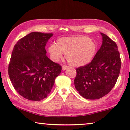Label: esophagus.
<instances>
[{"label": "esophagus", "instance_id": "esophagus-1", "mask_svg": "<svg viewBox=\"0 0 130 130\" xmlns=\"http://www.w3.org/2000/svg\"><path fill=\"white\" fill-rule=\"evenodd\" d=\"M68 68V67L67 66H66V65H62V69L63 71H65L66 69H67Z\"/></svg>", "mask_w": 130, "mask_h": 130}]
</instances>
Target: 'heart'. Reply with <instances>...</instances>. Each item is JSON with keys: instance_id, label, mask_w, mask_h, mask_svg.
Returning a JSON list of instances; mask_svg holds the SVG:
<instances>
[{"instance_id": "obj_1", "label": "heart", "mask_w": 130, "mask_h": 130, "mask_svg": "<svg viewBox=\"0 0 130 130\" xmlns=\"http://www.w3.org/2000/svg\"><path fill=\"white\" fill-rule=\"evenodd\" d=\"M96 49L94 40L85 36H75L59 38L56 44L48 47L52 61L58 62L65 54V58L73 67L86 65L92 61Z\"/></svg>"}]
</instances>
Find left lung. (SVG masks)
<instances>
[{
    "instance_id": "obj_1",
    "label": "left lung",
    "mask_w": 130,
    "mask_h": 130,
    "mask_svg": "<svg viewBox=\"0 0 130 130\" xmlns=\"http://www.w3.org/2000/svg\"><path fill=\"white\" fill-rule=\"evenodd\" d=\"M102 45L91 63L76 69L75 87L83 97L96 100L110 92L119 76L120 53L116 43L105 34Z\"/></svg>"
}]
</instances>
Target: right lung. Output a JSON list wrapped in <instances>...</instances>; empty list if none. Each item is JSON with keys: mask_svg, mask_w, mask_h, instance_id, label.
Segmentation results:
<instances>
[{"mask_svg": "<svg viewBox=\"0 0 130 130\" xmlns=\"http://www.w3.org/2000/svg\"><path fill=\"white\" fill-rule=\"evenodd\" d=\"M53 35L30 33L19 40L13 49L9 76L18 94L29 100L46 98L61 74V66L46 55L45 47Z\"/></svg>", "mask_w": 130, "mask_h": 130, "instance_id": "right-lung-1", "label": "right lung"}]
</instances>
